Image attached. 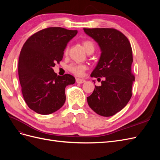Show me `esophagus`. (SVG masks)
<instances>
[{
  "label": "esophagus",
  "instance_id": "1",
  "mask_svg": "<svg viewBox=\"0 0 160 160\" xmlns=\"http://www.w3.org/2000/svg\"><path fill=\"white\" fill-rule=\"evenodd\" d=\"M85 81L84 80V79H79V78H77V79H76V82H77V83H79V84H81V83H84Z\"/></svg>",
  "mask_w": 160,
  "mask_h": 160
}]
</instances>
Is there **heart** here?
Segmentation results:
<instances>
[{
  "instance_id": "1",
  "label": "heart",
  "mask_w": 160,
  "mask_h": 160,
  "mask_svg": "<svg viewBox=\"0 0 160 160\" xmlns=\"http://www.w3.org/2000/svg\"><path fill=\"white\" fill-rule=\"evenodd\" d=\"M83 45L85 48V49L86 50L87 52H89V51L93 50L94 51V43L92 42L90 40H85L83 42ZM68 47H66L65 51L67 52L68 51ZM88 69V67H87L86 65L84 64H79V63H71L68 66V69L70 72H71L72 73H73L74 75L81 77L84 75L85 71Z\"/></svg>"
}]
</instances>
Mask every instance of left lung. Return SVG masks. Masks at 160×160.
<instances>
[{
    "instance_id": "obj_1",
    "label": "left lung",
    "mask_w": 160,
    "mask_h": 160,
    "mask_svg": "<svg viewBox=\"0 0 160 160\" xmlns=\"http://www.w3.org/2000/svg\"><path fill=\"white\" fill-rule=\"evenodd\" d=\"M83 30L98 43L101 51L98 63L91 76L105 77L101 85H95L93 93L87 98L88 105L98 115L110 117L125 108L132 98L135 81L132 72V47L128 38L115 28Z\"/></svg>"
}]
</instances>
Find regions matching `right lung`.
Wrapping results in <instances>:
<instances>
[{"label": "right lung", "instance_id": "obj_1", "mask_svg": "<svg viewBox=\"0 0 160 160\" xmlns=\"http://www.w3.org/2000/svg\"><path fill=\"white\" fill-rule=\"evenodd\" d=\"M77 31L49 27L31 35L23 45L18 59V77L23 98L36 113L47 115L64 105L65 89L75 83L73 76H58L52 67L62 59L67 43Z\"/></svg>", "mask_w": 160, "mask_h": 160}]
</instances>
